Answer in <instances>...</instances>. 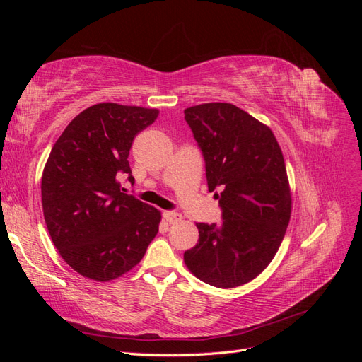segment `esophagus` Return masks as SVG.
Here are the masks:
<instances>
[{"instance_id": "34e87169", "label": "esophagus", "mask_w": 362, "mask_h": 362, "mask_svg": "<svg viewBox=\"0 0 362 362\" xmlns=\"http://www.w3.org/2000/svg\"><path fill=\"white\" fill-rule=\"evenodd\" d=\"M163 217L166 218V221H168L169 223H177V222H180L181 218H182V216H181L180 213H177V211H170V210L163 211Z\"/></svg>"}]
</instances>
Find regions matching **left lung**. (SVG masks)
Instances as JSON below:
<instances>
[{
  "mask_svg": "<svg viewBox=\"0 0 362 362\" xmlns=\"http://www.w3.org/2000/svg\"><path fill=\"white\" fill-rule=\"evenodd\" d=\"M184 115L202 152L208 190H216L222 210L221 223H196L199 240L184 261L213 287L243 286L269 266L290 222L281 148L270 128L233 104H201Z\"/></svg>",
  "mask_w": 362,
  "mask_h": 362,
  "instance_id": "left-lung-1",
  "label": "left lung"
}]
</instances>
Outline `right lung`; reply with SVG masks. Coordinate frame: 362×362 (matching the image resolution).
Returning <instances> with one entry per match:
<instances>
[{
	"mask_svg": "<svg viewBox=\"0 0 362 362\" xmlns=\"http://www.w3.org/2000/svg\"><path fill=\"white\" fill-rule=\"evenodd\" d=\"M156 108L96 104L52 146L42 175L43 216L54 246L80 275L110 281L139 264L158 233L157 208L124 193L134 182L129 149Z\"/></svg>",
	"mask_w": 362,
	"mask_h": 362,
	"instance_id": "add662e5",
	"label": "right lung"
}]
</instances>
